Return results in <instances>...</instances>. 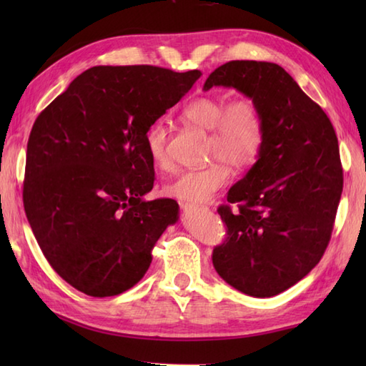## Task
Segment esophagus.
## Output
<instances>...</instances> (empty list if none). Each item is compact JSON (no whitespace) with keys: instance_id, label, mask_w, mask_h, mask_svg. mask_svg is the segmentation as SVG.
<instances>
[{"instance_id":"esophagus-1","label":"esophagus","mask_w":366,"mask_h":366,"mask_svg":"<svg viewBox=\"0 0 366 366\" xmlns=\"http://www.w3.org/2000/svg\"><path fill=\"white\" fill-rule=\"evenodd\" d=\"M182 209L185 212H190V211H199V209H207L204 206H198V204H190V203H184Z\"/></svg>"}]
</instances>
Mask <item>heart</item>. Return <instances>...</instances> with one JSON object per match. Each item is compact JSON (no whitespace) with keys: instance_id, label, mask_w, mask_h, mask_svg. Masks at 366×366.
I'll return each mask as SVG.
<instances>
[{"instance_id":"b5f03b06","label":"heart","mask_w":366,"mask_h":366,"mask_svg":"<svg viewBox=\"0 0 366 366\" xmlns=\"http://www.w3.org/2000/svg\"><path fill=\"white\" fill-rule=\"evenodd\" d=\"M192 124L209 132L207 167L179 173L163 185L167 197L204 203L224 187L231 179V168L242 173L258 162L264 146V119L259 107L252 99L198 97L184 108ZM169 126L165 119L155 121L147 129L144 143L149 159L157 168H169Z\"/></svg>"}]
</instances>
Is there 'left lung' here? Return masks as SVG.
I'll use <instances>...</instances> for the list:
<instances>
[{"label":"left lung","mask_w":366,"mask_h":366,"mask_svg":"<svg viewBox=\"0 0 366 366\" xmlns=\"http://www.w3.org/2000/svg\"><path fill=\"white\" fill-rule=\"evenodd\" d=\"M259 107L264 146L217 212L228 237L212 252L224 282L253 297L286 291L321 261L343 192L338 139L327 114L283 67L229 61L207 76Z\"/></svg>","instance_id":"1"}]
</instances>
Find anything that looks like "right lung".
I'll list each match as a JSON object with an SVG mask.
<instances>
[{
    "mask_svg": "<svg viewBox=\"0 0 366 366\" xmlns=\"http://www.w3.org/2000/svg\"><path fill=\"white\" fill-rule=\"evenodd\" d=\"M199 71L96 66L69 84L31 129L23 206L39 247L66 282L92 297L130 290L152 248L177 222L174 199L154 187L146 132Z\"/></svg>",
    "mask_w": 366,
    "mask_h": 366,
    "instance_id": "right-lung-1",
    "label": "right lung"
}]
</instances>
